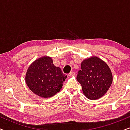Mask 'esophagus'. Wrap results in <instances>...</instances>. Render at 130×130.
I'll list each match as a JSON object with an SVG mask.
<instances>
[{
  "mask_svg": "<svg viewBox=\"0 0 130 130\" xmlns=\"http://www.w3.org/2000/svg\"><path fill=\"white\" fill-rule=\"evenodd\" d=\"M74 74H75V73L74 72H71L70 73L68 74V76H73V75H74Z\"/></svg>",
  "mask_w": 130,
  "mask_h": 130,
  "instance_id": "esophagus-1",
  "label": "esophagus"
}]
</instances>
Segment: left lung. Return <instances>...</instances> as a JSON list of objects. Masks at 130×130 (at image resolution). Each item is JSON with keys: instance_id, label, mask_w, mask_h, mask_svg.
Returning a JSON list of instances; mask_svg holds the SVG:
<instances>
[{"instance_id": "1", "label": "left lung", "mask_w": 130, "mask_h": 130, "mask_svg": "<svg viewBox=\"0 0 130 130\" xmlns=\"http://www.w3.org/2000/svg\"><path fill=\"white\" fill-rule=\"evenodd\" d=\"M76 79L80 83L83 93L91 100L103 96L111 86L112 75L105 62L96 57L83 60Z\"/></svg>"}]
</instances>
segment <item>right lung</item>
<instances>
[{"label":"right lung","mask_w":130,"mask_h":130,"mask_svg":"<svg viewBox=\"0 0 130 130\" xmlns=\"http://www.w3.org/2000/svg\"><path fill=\"white\" fill-rule=\"evenodd\" d=\"M67 76L53 64L52 58L43 57L34 61L26 74V85L39 96L50 98L58 92Z\"/></svg>","instance_id":"right-lung-1"}]
</instances>
